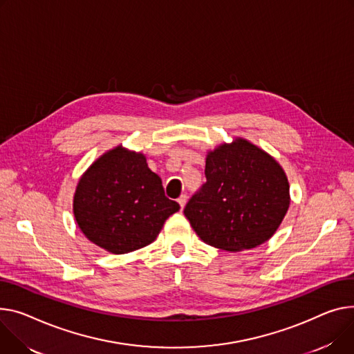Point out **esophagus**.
Here are the masks:
<instances>
[{
  "label": "esophagus",
  "instance_id": "1",
  "mask_svg": "<svg viewBox=\"0 0 354 354\" xmlns=\"http://www.w3.org/2000/svg\"><path fill=\"white\" fill-rule=\"evenodd\" d=\"M186 201H187V196H186V195H180V196L178 198V203H179L180 209H183V207H185V205H186Z\"/></svg>",
  "mask_w": 354,
  "mask_h": 354
}]
</instances>
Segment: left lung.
Instances as JSON below:
<instances>
[{
    "mask_svg": "<svg viewBox=\"0 0 354 354\" xmlns=\"http://www.w3.org/2000/svg\"><path fill=\"white\" fill-rule=\"evenodd\" d=\"M206 182L183 214L207 245L229 252L269 241L289 209V182L265 151L236 139L206 156Z\"/></svg>",
    "mask_w": 354,
    "mask_h": 354,
    "instance_id": "left-lung-1",
    "label": "left lung"
}]
</instances>
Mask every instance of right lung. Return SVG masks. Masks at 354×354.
I'll list each match as a JSON object with an SVG mask.
<instances>
[{
    "label": "right lung",
    "mask_w": 354,
    "mask_h": 354,
    "mask_svg": "<svg viewBox=\"0 0 354 354\" xmlns=\"http://www.w3.org/2000/svg\"><path fill=\"white\" fill-rule=\"evenodd\" d=\"M179 207L165 196L147 158L121 147L91 165L74 196V215L85 236L115 254L152 243Z\"/></svg>",
    "instance_id": "right-lung-1"
}]
</instances>
